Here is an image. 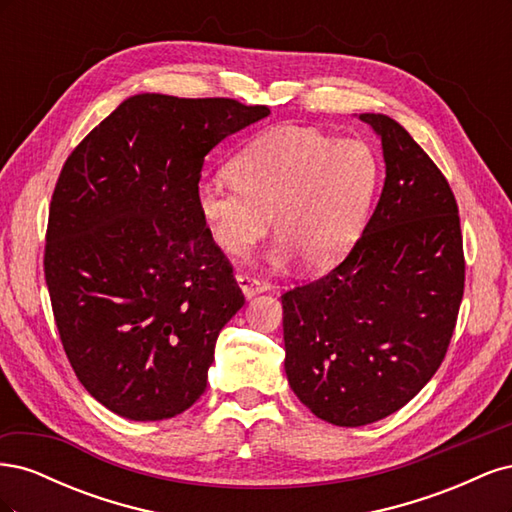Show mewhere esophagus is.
<instances>
[{
    "label": "esophagus",
    "mask_w": 512,
    "mask_h": 512,
    "mask_svg": "<svg viewBox=\"0 0 512 512\" xmlns=\"http://www.w3.org/2000/svg\"><path fill=\"white\" fill-rule=\"evenodd\" d=\"M237 286L241 288L245 299H252V297H256V294L269 290L267 282H262V280H258V277H252L247 273H237Z\"/></svg>",
    "instance_id": "34e87169"
}]
</instances>
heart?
Wrapping results in <instances>:
<instances>
[{"label": "heart", "instance_id": "b5f03b06", "mask_svg": "<svg viewBox=\"0 0 512 512\" xmlns=\"http://www.w3.org/2000/svg\"><path fill=\"white\" fill-rule=\"evenodd\" d=\"M230 175L196 183V211L211 241L243 256L269 232L277 267L301 260L327 271L354 245L380 179L374 149L356 138L280 126L256 136L230 160Z\"/></svg>", "mask_w": 512, "mask_h": 512}]
</instances>
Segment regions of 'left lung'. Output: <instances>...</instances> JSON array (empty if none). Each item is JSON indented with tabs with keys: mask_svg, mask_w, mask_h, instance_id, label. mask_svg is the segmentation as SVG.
<instances>
[{
	"mask_svg": "<svg viewBox=\"0 0 512 512\" xmlns=\"http://www.w3.org/2000/svg\"><path fill=\"white\" fill-rule=\"evenodd\" d=\"M359 119L382 145L376 211L342 265L282 297L290 389L337 427L376 423L431 380L466 280L459 211L440 168L389 115Z\"/></svg>",
	"mask_w": 512,
	"mask_h": 512,
	"instance_id": "obj_1",
	"label": "left lung"
}]
</instances>
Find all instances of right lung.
<instances>
[{
    "mask_svg": "<svg viewBox=\"0 0 512 512\" xmlns=\"http://www.w3.org/2000/svg\"><path fill=\"white\" fill-rule=\"evenodd\" d=\"M267 106L136 94L91 130L57 179L44 280L76 378L111 412L164 421L207 389L243 307L196 211L207 153Z\"/></svg>",
    "mask_w": 512,
    "mask_h": 512,
    "instance_id": "1",
    "label": "right lung"
}]
</instances>
